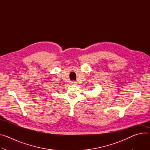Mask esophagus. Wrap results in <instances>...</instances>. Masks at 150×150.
Listing matches in <instances>:
<instances>
[{"instance_id":"1","label":"esophagus","mask_w":150,"mask_h":150,"mask_svg":"<svg viewBox=\"0 0 150 150\" xmlns=\"http://www.w3.org/2000/svg\"><path fill=\"white\" fill-rule=\"evenodd\" d=\"M71 84H72V85H76V82L73 81H72V82H71Z\"/></svg>"}]
</instances>
